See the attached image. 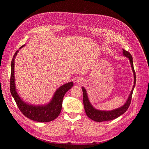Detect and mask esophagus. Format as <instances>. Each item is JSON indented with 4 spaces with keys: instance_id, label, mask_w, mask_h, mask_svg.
<instances>
[{
    "instance_id": "obj_1",
    "label": "esophagus",
    "mask_w": 149,
    "mask_h": 149,
    "mask_svg": "<svg viewBox=\"0 0 149 149\" xmlns=\"http://www.w3.org/2000/svg\"><path fill=\"white\" fill-rule=\"evenodd\" d=\"M76 83H77L79 85L82 84L84 83V80L83 79V78H77V79H76Z\"/></svg>"
}]
</instances>
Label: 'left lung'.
<instances>
[{"label": "left lung", "instance_id": "8db88e82", "mask_svg": "<svg viewBox=\"0 0 149 149\" xmlns=\"http://www.w3.org/2000/svg\"><path fill=\"white\" fill-rule=\"evenodd\" d=\"M123 52L124 56L129 58L130 63V65H131L133 73H134V78L132 89L131 90V91H130V93L129 94V96L127 98V101H126V102L123 106L111 111L98 110L93 106V105L91 104V102H90L89 100L86 90L85 89L84 87H82L83 93V104H84L85 112L89 118L96 122H103V121L113 120L117 118H118V117H119L120 116L123 115L124 112H126V111L128 109V108L130 106V102H131L133 91L135 87V85H136V73H135V71H134V68L133 58L132 55H130V53H129L127 51H125L124 49H123Z\"/></svg>", "mask_w": 149, "mask_h": 149}]
</instances>
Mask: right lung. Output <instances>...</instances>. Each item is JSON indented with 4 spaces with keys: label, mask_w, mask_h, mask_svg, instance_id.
I'll list each match as a JSON object with an SVG mask.
<instances>
[{
    "label": "right lung",
    "mask_w": 149,
    "mask_h": 149,
    "mask_svg": "<svg viewBox=\"0 0 149 149\" xmlns=\"http://www.w3.org/2000/svg\"><path fill=\"white\" fill-rule=\"evenodd\" d=\"M25 45H22L15 52L11 63L10 75V93L20 111L26 118L39 123H48L55 119L60 114L62 108L63 99L66 93L73 86V83H66L58 88L55 91L52 99L47 104L33 105L22 100L17 93L15 83V58L19 53V49Z\"/></svg>",
    "instance_id": "1"
}]
</instances>
